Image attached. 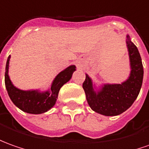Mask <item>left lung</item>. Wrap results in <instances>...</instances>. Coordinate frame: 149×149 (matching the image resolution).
Masks as SVG:
<instances>
[{"instance_id": "obj_1", "label": "left lung", "mask_w": 149, "mask_h": 149, "mask_svg": "<svg viewBox=\"0 0 149 149\" xmlns=\"http://www.w3.org/2000/svg\"><path fill=\"white\" fill-rule=\"evenodd\" d=\"M126 43L131 66L130 76L126 81L104 85L97 94L93 90L91 80L88 75L82 84L89 106L93 111L104 116H117L126 111L138 97L142 86L143 68L140 54L129 36Z\"/></svg>"}]
</instances>
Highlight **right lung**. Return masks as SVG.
<instances>
[{"label":"right lung","mask_w":149,"mask_h":149,"mask_svg":"<svg viewBox=\"0 0 149 149\" xmlns=\"http://www.w3.org/2000/svg\"><path fill=\"white\" fill-rule=\"evenodd\" d=\"M10 55L8 57L5 72V84L8 95L15 106L25 113L32 114H40L47 112L55 104L60 88L68 82L76 70L74 65L67 68L62 71L54 80L49 91L40 93L36 91H24L14 86L8 76L9 61Z\"/></svg>","instance_id":"add662e5"}]
</instances>
